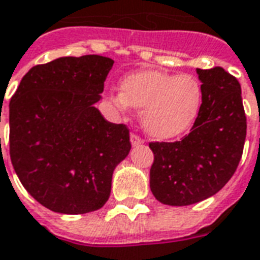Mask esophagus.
<instances>
[{"mask_svg": "<svg viewBox=\"0 0 260 260\" xmlns=\"http://www.w3.org/2000/svg\"><path fill=\"white\" fill-rule=\"evenodd\" d=\"M130 141H132V145L137 146V145H141L142 142H144V140H142L138 134H134V133H133L132 136H130Z\"/></svg>", "mask_w": 260, "mask_h": 260, "instance_id": "1", "label": "esophagus"}]
</instances>
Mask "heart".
<instances>
[{
  "label": "heart",
  "instance_id": "b5f03b06",
  "mask_svg": "<svg viewBox=\"0 0 260 260\" xmlns=\"http://www.w3.org/2000/svg\"><path fill=\"white\" fill-rule=\"evenodd\" d=\"M120 109H141V122L152 137L167 140L188 130L203 103L200 81L190 74L161 71L132 74L120 83V94L112 95Z\"/></svg>",
  "mask_w": 260,
  "mask_h": 260
}]
</instances>
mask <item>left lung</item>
Returning a JSON list of instances; mask_svg holds the SVG:
<instances>
[{
    "label": "left lung",
    "mask_w": 260,
    "mask_h": 260,
    "mask_svg": "<svg viewBox=\"0 0 260 260\" xmlns=\"http://www.w3.org/2000/svg\"><path fill=\"white\" fill-rule=\"evenodd\" d=\"M203 103L190 133L174 142H149L151 190L167 206L203 202L237 170L247 136L241 86L222 67L197 68Z\"/></svg>",
    "instance_id": "left-lung-1"
}]
</instances>
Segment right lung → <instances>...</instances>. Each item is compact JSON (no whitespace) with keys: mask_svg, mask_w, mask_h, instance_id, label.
<instances>
[{"mask_svg":"<svg viewBox=\"0 0 260 260\" xmlns=\"http://www.w3.org/2000/svg\"><path fill=\"white\" fill-rule=\"evenodd\" d=\"M114 60L60 57L27 72L9 103V153L26 190L60 214H86L108 200L115 167L130 152L126 124L94 107Z\"/></svg>","mask_w":260,"mask_h":260,"instance_id":"obj_1","label":"right lung"}]
</instances>
